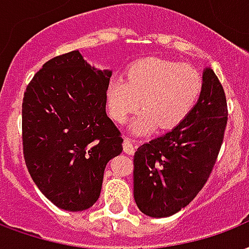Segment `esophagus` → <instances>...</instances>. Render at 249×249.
<instances>
[{
    "mask_svg": "<svg viewBox=\"0 0 249 249\" xmlns=\"http://www.w3.org/2000/svg\"><path fill=\"white\" fill-rule=\"evenodd\" d=\"M123 149H124V153L129 154V156H132L134 153V146L130 142V140L126 139V137L124 139V142H123Z\"/></svg>",
    "mask_w": 249,
    "mask_h": 249,
    "instance_id": "34e87169",
    "label": "esophagus"
}]
</instances>
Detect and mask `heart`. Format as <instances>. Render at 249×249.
Listing matches in <instances>:
<instances>
[{"mask_svg":"<svg viewBox=\"0 0 249 249\" xmlns=\"http://www.w3.org/2000/svg\"><path fill=\"white\" fill-rule=\"evenodd\" d=\"M202 92V78L190 66L160 58H145L130 64L126 79L112 78L107 88L112 119L123 124L140 108L132 124L136 133L160 126L173 129L189 116ZM142 101L140 102L139 100Z\"/></svg>","mask_w":249,"mask_h":249,"instance_id":"1","label":"heart"}]
</instances>
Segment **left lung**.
<instances>
[{
  "instance_id": "obj_1",
  "label": "left lung",
  "mask_w": 249,
  "mask_h": 249,
  "mask_svg": "<svg viewBox=\"0 0 249 249\" xmlns=\"http://www.w3.org/2000/svg\"><path fill=\"white\" fill-rule=\"evenodd\" d=\"M227 120L222 83L206 68L199 100L189 116L134 153L133 194L141 213L166 218L194 199L216 162Z\"/></svg>"
}]
</instances>
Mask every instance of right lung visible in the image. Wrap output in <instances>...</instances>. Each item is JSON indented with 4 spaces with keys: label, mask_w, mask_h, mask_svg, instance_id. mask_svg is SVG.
<instances>
[{
    "label": "right lung",
    "mask_w": 249,
    "mask_h": 249,
    "mask_svg": "<svg viewBox=\"0 0 249 249\" xmlns=\"http://www.w3.org/2000/svg\"><path fill=\"white\" fill-rule=\"evenodd\" d=\"M110 76L71 51L46 62L26 87L23 157L38 189L59 209L93 206L107 163L123 152L121 132L106 112Z\"/></svg>",
    "instance_id": "obj_1"
}]
</instances>
